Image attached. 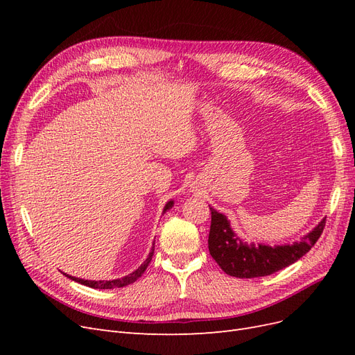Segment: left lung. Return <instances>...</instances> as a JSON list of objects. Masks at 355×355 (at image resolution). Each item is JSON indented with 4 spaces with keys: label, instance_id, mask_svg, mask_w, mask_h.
Instances as JSON below:
<instances>
[{
    "label": "left lung",
    "instance_id": "8db88e82",
    "mask_svg": "<svg viewBox=\"0 0 355 355\" xmlns=\"http://www.w3.org/2000/svg\"><path fill=\"white\" fill-rule=\"evenodd\" d=\"M211 225L209 232V252L223 272L237 278L271 275L295 263L311 250L326 227V219L305 235L300 243L286 245L247 244L235 235L227 216L210 207Z\"/></svg>",
    "mask_w": 355,
    "mask_h": 355
}]
</instances>
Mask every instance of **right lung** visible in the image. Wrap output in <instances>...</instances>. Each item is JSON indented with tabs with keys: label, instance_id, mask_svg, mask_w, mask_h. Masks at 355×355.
I'll return each instance as SVG.
<instances>
[{
	"label": "right lung",
	"instance_id": "right-lung-1",
	"mask_svg": "<svg viewBox=\"0 0 355 355\" xmlns=\"http://www.w3.org/2000/svg\"><path fill=\"white\" fill-rule=\"evenodd\" d=\"M171 206H173V201H168V202L166 204V207H164V211H163V213H166ZM153 256H154V249L151 250V253H149L148 259H146L141 266H139L135 272L128 274V275H125V277H123V278H116V280H111V282H92V280H83V278H75V277H71V275H68V277L71 278V280L77 282V283H81V284H84V286H89V287H92V288H115V287H124V286H128V284L135 283V282L137 280V278L145 272V270L148 268L149 262L153 261Z\"/></svg>",
	"mask_w": 355,
	"mask_h": 355
}]
</instances>
